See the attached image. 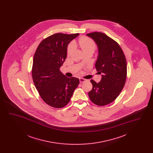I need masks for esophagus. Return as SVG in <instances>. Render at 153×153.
<instances>
[{"instance_id":"1","label":"esophagus","mask_w":153,"mask_h":153,"mask_svg":"<svg viewBox=\"0 0 153 153\" xmlns=\"http://www.w3.org/2000/svg\"><path fill=\"white\" fill-rule=\"evenodd\" d=\"M79 80H80V82L81 83H82V82H84V81H86V79H83V78H80L79 79Z\"/></svg>"}]
</instances>
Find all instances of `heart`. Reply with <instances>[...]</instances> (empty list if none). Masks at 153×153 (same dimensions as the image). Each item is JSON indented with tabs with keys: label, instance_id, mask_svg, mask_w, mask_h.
Masks as SVG:
<instances>
[{
	"label": "heart",
	"instance_id": "b5f03b06",
	"mask_svg": "<svg viewBox=\"0 0 153 153\" xmlns=\"http://www.w3.org/2000/svg\"><path fill=\"white\" fill-rule=\"evenodd\" d=\"M79 44L82 51H91L94 52L96 48V45L94 42L90 38L83 36L79 40ZM74 48V44L71 43L69 44L67 48V54L69 55L71 53Z\"/></svg>",
	"mask_w": 153,
	"mask_h": 153
}]
</instances>
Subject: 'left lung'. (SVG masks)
<instances>
[{
  "mask_svg": "<svg viewBox=\"0 0 153 153\" xmlns=\"http://www.w3.org/2000/svg\"><path fill=\"white\" fill-rule=\"evenodd\" d=\"M97 46L95 67L102 75L98 83L91 80L92 89L88 92L91 100L102 106L114 102L123 89L127 77V63L121 48L106 34L94 32L87 34Z\"/></svg>",
  "mask_w": 153,
  "mask_h": 153,
  "instance_id": "left-lung-1",
  "label": "left lung"
}]
</instances>
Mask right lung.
<instances>
[{"mask_svg": "<svg viewBox=\"0 0 153 153\" xmlns=\"http://www.w3.org/2000/svg\"><path fill=\"white\" fill-rule=\"evenodd\" d=\"M79 34L57 33L44 39L35 53L32 68L33 81L44 102L54 108L70 101L79 79L66 77L59 71L67 56L68 44Z\"/></svg>", "mask_w": 153, "mask_h": 153, "instance_id": "1", "label": "right lung"}]
</instances>
